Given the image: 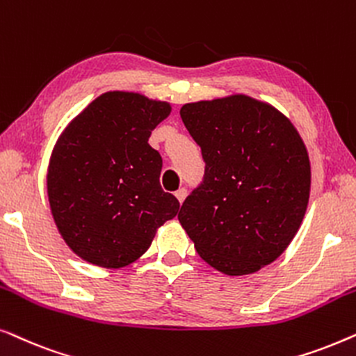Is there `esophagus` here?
I'll use <instances>...</instances> for the list:
<instances>
[{"mask_svg":"<svg viewBox=\"0 0 356 356\" xmlns=\"http://www.w3.org/2000/svg\"><path fill=\"white\" fill-rule=\"evenodd\" d=\"M186 194H188V191H186V188H179L177 193H175V196H177V199L179 202H183L184 201V197H186Z\"/></svg>","mask_w":356,"mask_h":356,"instance_id":"obj_1","label":"esophagus"}]
</instances>
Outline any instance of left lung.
I'll use <instances>...</instances> for the list:
<instances>
[{"label":"left lung","mask_w":356,"mask_h":356,"mask_svg":"<svg viewBox=\"0 0 356 356\" xmlns=\"http://www.w3.org/2000/svg\"><path fill=\"white\" fill-rule=\"evenodd\" d=\"M206 162L178 220L197 254L227 275L274 262L303 222L309 201L308 150L291 121L248 95L179 110Z\"/></svg>","instance_id":"left-lung-1"}]
</instances>
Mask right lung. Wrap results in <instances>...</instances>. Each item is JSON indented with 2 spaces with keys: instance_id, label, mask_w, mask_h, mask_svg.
Masks as SVG:
<instances>
[{
  "instance_id": "add662e5",
  "label": "right lung",
  "mask_w": 356,
  "mask_h": 356,
  "mask_svg": "<svg viewBox=\"0 0 356 356\" xmlns=\"http://www.w3.org/2000/svg\"><path fill=\"white\" fill-rule=\"evenodd\" d=\"M170 111L167 102L105 92L56 140L47 175L50 209L66 245L90 264H131L178 213V199L159 181L162 157L149 145Z\"/></svg>"
}]
</instances>
